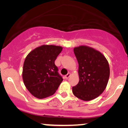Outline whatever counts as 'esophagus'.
<instances>
[{"label": "esophagus", "instance_id": "1", "mask_svg": "<svg viewBox=\"0 0 128 128\" xmlns=\"http://www.w3.org/2000/svg\"><path fill=\"white\" fill-rule=\"evenodd\" d=\"M70 76V73H68L67 74H66V75H65V76H64V78H66V79H67V78H69Z\"/></svg>", "mask_w": 128, "mask_h": 128}]
</instances>
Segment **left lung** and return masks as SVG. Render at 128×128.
<instances>
[{
    "label": "left lung",
    "mask_w": 128,
    "mask_h": 128,
    "mask_svg": "<svg viewBox=\"0 0 128 128\" xmlns=\"http://www.w3.org/2000/svg\"><path fill=\"white\" fill-rule=\"evenodd\" d=\"M74 53L78 64L79 82L72 87V92L82 100H92L106 88L110 78L109 64L100 52L91 47H76Z\"/></svg>",
    "instance_id": "left-lung-1"
}]
</instances>
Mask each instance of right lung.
I'll list each match as a JSON object with an SVG mask.
<instances>
[{
    "label": "right lung",
    "instance_id": "1",
    "mask_svg": "<svg viewBox=\"0 0 128 128\" xmlns=\"http://www.w3.org/2000/svg\"><path fill=\"white\" fill-rule=\"evenodd\" d=\"M62 47L43 45L28 54L22 69V79L27 90L42 99L55 93L63 81L55 60Z\"/></svg>",
    "mask_w": 128,
    "mask_h": 128
}]
</instances>
